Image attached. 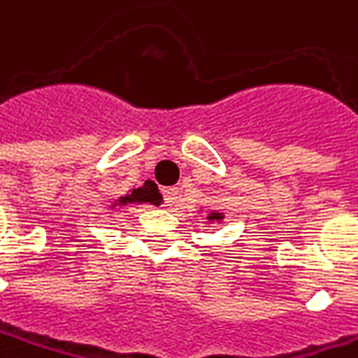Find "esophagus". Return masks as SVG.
Instances as JSON below:
<instances>
[{
    "instance_id": "34e87169",
    "label": "esophagus",
    "mask_w": 358,
    "mask_h": 358,
    "mask_svg": "<svg viewBox=\"0 0 358 358\" xmlns=\"http://www.w3.org/2000/svg\"><path fill=\"white\" fill-rule=\"evenodd\" d=\"M162 194H164V202H166V206H176V203H178V198H180L178 188H166Z\"/></svg>"
}]
</instances>
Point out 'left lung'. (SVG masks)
I'll use <instances>...</instances> for the list:
<instances>
[{
	"label": "left lung",
	"instance_id": "left-lung-1",
	"mask_svg": "<svg viewBox=\"0 0 358 358\" xmlns=\"http://www.w3.org/2000/svg\"><path fill=\"white\" fill-rule=\"evenodd\" d=\"M222 214H216V212H212V214H210V216H208V220H210V222H214V220H216V222H220V220H222Z\"/></svg>",
	"mask_w": 358,
	"mask_h": 358
}]
</instances>
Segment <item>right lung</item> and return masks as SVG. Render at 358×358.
I'll return each mask as SVG.
<instances>
[{
  "instance_id": "right-lung-1",
  "label": "right lung",
  "mask_w": 358,
  "mask_h": 358,
  "mask_svg": "<svg viewBox=\"0 0 358 358\" xmlns=\"http://www.w3.org/2000/svg\"><path fill=\"white\" fill-rule=\"evenodd\" d=\"M162 200V196H160V192H158V186H156L155 182H146L142 188H136V190H132V194L129 196H124V198H120L118 203L120 206H127V203H142V202H148V203H160Z\"/></svg>"
}]
</instances>
